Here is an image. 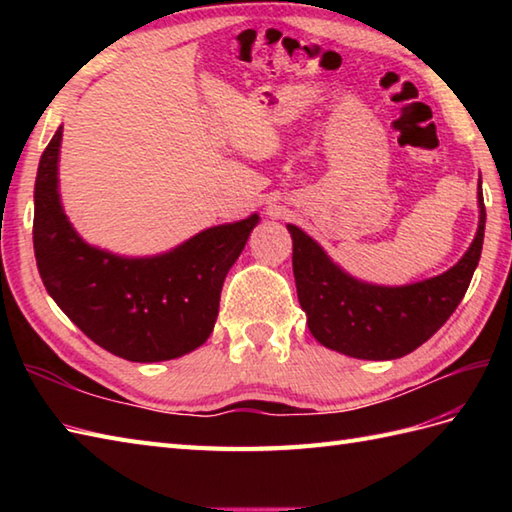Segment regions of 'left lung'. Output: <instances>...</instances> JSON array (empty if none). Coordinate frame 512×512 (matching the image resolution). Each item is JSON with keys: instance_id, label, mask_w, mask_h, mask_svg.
I'll return each instance as SVG.
<instances>
[{"instance_id": "1", "label": "left lung", "mask_w": 512, "mask_h": 512, "mask_svg": "<svg viewBox=\"0 0 512 512\" xmlns=\"http://www.w3.org/2000/svg\"><path fill=\"white\" fill-rule=\"evenodd\" d=\"M477 206L480 224L460 262L407 286H376L347 275L308 233L288 224L297 297L314 339L365 361H391L429 341L458 308L480 262L486 226L482 176Z\"/></svg>"}]
</instances>
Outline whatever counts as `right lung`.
<instances>
[{
    "label": "right lung",
    "instance_id": "add662e5",
    "mask_svg": "<svg viewBox=\"0 0 512 512\" xmlns=\"http://www.w3.org/2000/svg\"><path fill=\"white\" fill-rule=\"evenodd\" d=\"M63 127L41 154L35 180L37 268L48 295L103 350L134 363L171 361L213 332L220 292L259 222L211 226L151 257H123L90 246L74 231L59 193Z\"/></svg>",
    "mask_w": 512,
    "mask_h": 512
}]
</instances>
